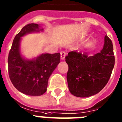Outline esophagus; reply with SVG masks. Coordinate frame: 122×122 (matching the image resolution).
<instances>
[{
  "label": "esophagus",
  "instance_id": "34e87169",
  "mask_svg": "<svg viewBox=\"0 0 122 122\" xmlns=\"http://www.w3.org/2000/svg\"><path fill=\"white\" fill-rule=\"evenodd\" d=\"M60 54H61V59L62 60H64L65 59V56H66V52L65 51H61L60 52Z\"/></svg>",
  "mask_w": 122,
  "mask_h": 122
}]
</instances>
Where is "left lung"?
I'll list each match as a JSON object with an SVG mask.
<instances>
[{
  "label": "left lung",
  "instance_id": "8db88e82",
  "mask_svg": "<svg viewBox=\"0 0 122 122\" xmlns=\"http://www.w3.org/2000/svg\"><path fill=\"white\" fill-rule=\"evenodd\" d=\"M68 65L67 81L70 93L75 97H88L100 92L109 80L115 65L113 44L106 35L101 52L88 56L71 51L65 57Z\"/></svg>",
  "mask_w": 122,
  "mask_h": 122
}]
</instances>
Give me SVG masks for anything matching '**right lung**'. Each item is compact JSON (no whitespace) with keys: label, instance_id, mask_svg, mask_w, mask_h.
<instances>
[{"label":"right lung","instance_id":"obj_1","mask_svg":"<svg viewBox=\"0 0 122 122\" xmlns=\"http://www.w3.org/2000/svg\"><path fill=\"white\" fill-rule=\"evenodd\" d=\"M37 24H28L15 37L8 56V71L10 80L20 92L30 96L42 95L46 92L48 80L60 62V53L42 54L28 60L21 56V37L32 32H39Z\"/></svg>","mask_w":122,"mask_h":122}]
</instances>
